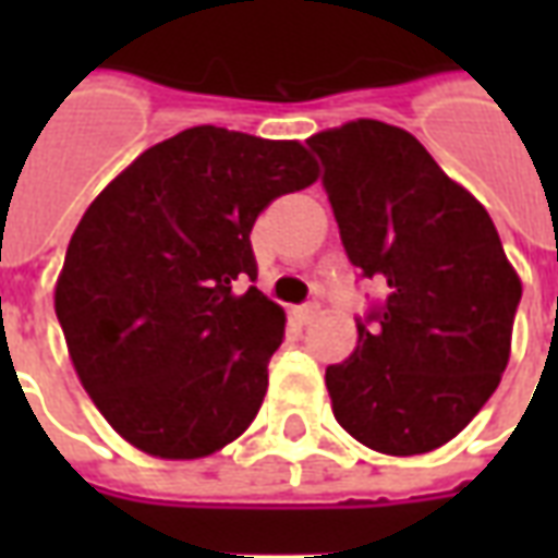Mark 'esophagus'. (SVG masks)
Returning a JSON list of instances; mask_svg holds the SVG:
<instances>
[{
  "label": "esophagus",
  "mask_w": 558,
  "mask_h": 558,
  "mask_svg": "<svg viewBox=\"0 0 558 558\" xmlns=\"http://www.w3.org/2000/svg\"><path fill=\"white\" fill-rule=\"evenodd\" d=\"M316 316H319V304H302V307L295 311V319H299L302 326H311Z\"/></svg>",
  "instance_id": "34e87169"
}]
</instances>
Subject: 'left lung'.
Returning a JSON list of instances; mask_svg holds the SVG:
<instances>
[{
  "mask_svg": "<svg viewBox=\"0 0 558 558\" xmlns=\"http://www.w3.org/2000/svg\"><path fill=\"white\" fill-rule=\"evenodd\" d=\"M352 266L388 287L376 326L359 323L326 371L331 412L379 454L451 442L502 379L520 304L487 208L445 175L410 131L355 119L307 140Z\"/></svg>",
  "mask_w": 558,
  "mask_h": 558,
  "instance_id": "8db88e82",
  "label": "left lung"
}]
</instances>
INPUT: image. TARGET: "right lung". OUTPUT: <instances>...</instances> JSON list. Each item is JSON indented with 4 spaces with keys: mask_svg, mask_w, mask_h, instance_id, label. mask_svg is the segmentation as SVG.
<instances>
[{
    "mask_svg": "<svg viewBox=\"0 0 558 558\" xmlns=\"http://www.w3.org/2000/svg\"><path fill=\"white\" fill-rule=\"evenodd\" d=\"M319 179L299 140L187 128L128 163L68 244L56 316L92 403L125 442L199 460L263 407L287 314L251 287L259 211Z\"/></svg>",
    "mask_w": 558,
    "mask_h": 558,
    "instance_id": "add662e5",
    "label": "right lung"
}]
</instances>
